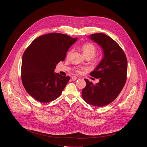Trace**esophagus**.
Wrapping results in <instances>:
<instances>
[{
  "label": "esophagus",
  "mask_w": 147,
  "mask_h": 147,
  "mask_svg": "<svg viewBox=\"0 0 147 147\" xmlns=\"http://www.w3.org/2000/svg\"><path fill=\"white\" fill-rule=\"evenodd\" d=\"M71 79H72L73 80H76L77 79V77L76 76H73L71 77Z\"/></svg>",
  "instance_id": "esophagus-1"
}]
</instances>
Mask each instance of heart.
Segmentation results:
<instances>
[{
  "mask_svg": "<svg viewBox=\"0 0 147 147\" xmlns=\"http://www.w3.org/2000/svg\"><path fill=\"white\" fill-rule=\"evenodd\" d=\"M81 49L84 55V56L86 57V58H94L96 60H98L100 59V56H95V54L97 52V47L93 43L91 42H87L83 44L81 46ZM72 51H70L67 54V57H69L70 54L71 53ZM84 68L82 67H76L75 69V71L77 73H79L81 70H84Z\"/></svg>",
  "mask_w": 147,
  "mask_h": 147,
  "instance_id": "b5f03b06",
  "label": "heart"
}]
</instances>
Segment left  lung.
I'll return each mask as SVG.
<instances>
[{
  "label": "left lung",
  "mask_w": 147,
  "mask_h": 147,
  "mask_svg": "<svg viewBox=\"0 0 147 147\" xmlns=\"http://www.w3.org/2000/svg\"><path fill=\"white\" fill-rule=\"evenodd\" d=\"M90 38L101 46L104 56L90 76L99 79L94 84L87 79L82 90V97L95 107H103L112 102L119 95L127 80V60L122 48L110 36L102 34H91Z\"/></svg>",
  "instance_id": "1"
}]
</instances>
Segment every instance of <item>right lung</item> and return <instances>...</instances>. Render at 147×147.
<instances>
[{"label": "right lung", "instance_id": "right-lung-1", "mask_svg": "<svg viewBox=\"0 0 147 147\" xmlns=\"http://www.w3.org/2000/svg\"><path fill=\"white\" fill-rule=\"evenodd\" d=\"M77 39L52 32L38 37L26 49L21 77L25 90L35 99L48 103L61 95L70 77L54 73V70L65 59L69 48Z\"/></svg>", "mask_w": 147, "mask_h": 147}]
</instances>
